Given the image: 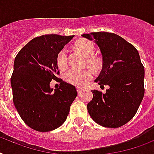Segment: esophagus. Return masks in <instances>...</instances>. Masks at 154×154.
<instances>
[{
  "label": "esophagus",
  "instance_id": "1",
  "mask_svg": "<svg viewBox=\"0 0 154 154\" xmlns=\"http://www.w3.org/2000/svg\"><path fill=\"white\" fill-rule=\"evenodd\" d=\"M82 88H81V87H77V91H78L79 94H80V93L82 92Z\"/></svg>",
  "mask_w": 154,
  "mask_h": 154
}]
</instances>
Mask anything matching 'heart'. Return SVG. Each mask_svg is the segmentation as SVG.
Wrapping results in <instances>:
<instances>
[{
	"label": "heart",
	"mask_w": 154,
	"mask_h": 154,
	"mask_svg": "<svg viewBox=\"0 0 154 154\" xmlns=\"http://www.w3.org/2000/svg\"><path fill=\"white\" fill-rule=\"evenodd\" d=\"M77 51L86 58V64L94 71H97L101 67V60L99 57L94 56L95 48L92 42L87 40H80L75 45ZM57 67L60 70L68 68V54L67 49H62L57 53L56 58ZM66 82L76 86H83L93 78V73L90 69L83 71L69 70L63 75Z\"/></svg>",
	"instance_id": "b5f03b06"
}]
</instances>
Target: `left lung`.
I'll list each match as a JSON object with an SVG mask.
<instances>
[{
  "label": "left lung",
  "mask_w": 154,
  "mask_h": 154,
  "mask_svg": "<svg viewBox=\"0 0 154 154\" xmlns=\"http://www.w3.org/2000/svg\"><path fill=\"white\" fill-rule=\"evenodd\" d=\"M82 36L94 40L102 55V70L95 82L109 86L105 94L91 91L89 114L102 127L120 128L134 117L144 97L145 71L138 50L113 33L92 32Z\"/></svg>",
  "instance_id": "obj_1"
}]
</instances>
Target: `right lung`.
Wrapping results in <instances>:
<instances>
[{
  "label": "right lung",
  "instance_id": "add662e5",
  "mask_svg": "<svg viewBox=\"0 0 154 154\" xmlns=\"http://www.w3.org/2000/svg\"><path fill=\"white\" fill-rule=\"evenodd\" d=\"M74 35L45 34L30 41L16 55L11 77L15 107L24 123L40 132L55 130L64 123L76 96L73 85L60 79L59 88H50L58 79L57 53Z\"/></svg>",
  "mask_w": 154,
  "mask_h": 154
}]
</instances>
